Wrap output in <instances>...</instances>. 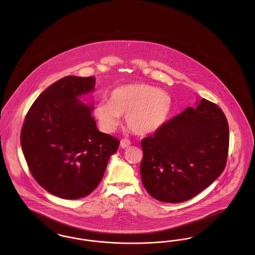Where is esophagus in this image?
Here are the masks:
<instances>
[{
  "instance_id": "34e87169",
  "label": "esophagus",
  "mask_w": 255,
  "mask_h": 255,
  "mask_svg": "<svg viewBox=\"0 0 255 255\" xmlns=\"http://www.w3.org/2000/svg\"><path fill=\"white\" fill-rule=\"evenodd\" d=\"M131 145V141L129 139H126V138H123L121 140V147L125 149V148H128L129 146Z\"/></svg>"
}]
</instances>
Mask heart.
Masks as SVG:
<instances>
[{
    "mask_svg": "<svg viewBox=\"0 0 255 255\" xmlns=\"http://www.w3.org/2000/svg\"><path fill=\"white\" fill-rule=\"evenodd\" d=\"M173 102L169 95L154 86L133 83L119 86L109 96V101H100L94 108L100 127L114 132L125 116L127 127L133 133L145 135L155 133L169 119Z\"/></svg>",
    "mask_w": 255,
    "mask_h": 255,
    "instance_id": "b5f03b06",
    "label": "heart"
}]
</instances>
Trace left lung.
I'll use <instances>...</instances> for the list:
<instances>
[{"label": "left lung", "instance_id": "obj_1", "mask_svg": "<svg viewBox=\"0 0 255 255\" xmlns=\"http://www.w3.org/2000/svg\"><path fill=\"white\" fill-rule=\"evenodd\" d=\"M229 145L224 112L203 98L141 140L140 175L147 192L164 203L192 199L223 173Z\"/></svg>", "mask_w": 255, "mask_h": 255}]
</instances>
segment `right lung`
<instances>
[{"instance_id": "1", "label": "right lung", "mask_w": 255, "mask_h": 255, "mask_svg": "<svg viewBox=\"0 0 255 255\" xmlns=\"http://www.w3.org/2000/svg\"><path fill=\"white\" fill-rule=\"evenodd\" d=\"M96 77L66 76L47 88L28 110L21 145L32 177L50 194L74 200L92 193L120 140L97 129L77 97L94 91Z\"/></svg>"}]
</instances>
